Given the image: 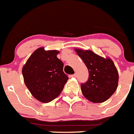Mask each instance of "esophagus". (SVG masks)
<instances>
[{
	"instance_id": "obj_1",
	"label": "esophagus",
	"mask_w": 134,
	"mask_h": 134,
	"mask_svg": "<svg viewBox=\"0 0 134 134\" xmlns=\"http://www.w3.org/2000/svg\"><path fill=\"white\" fill-rule=\"evenodd\" d=\"M76 76H77L76 74H74L71 75V77H73V78H76Z\"/></svg>"
}]
</instances>
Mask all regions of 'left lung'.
<instances>
[{
    "mask_svg": "<svg viewBox=\"0 0 134 134\" xmlns=\"http://www.w3.org/2000/svg\"><path fill=\"white\" fill-rule=\"evenodd\" d=\"M89 70V78L81 84V91L88 100L103 103L116 92L118 84V72L110 58H103L91 50L75 49Z\"/></svg>",
    "mask_w": 134,
    "mask_h": 134,
    "instance_id": "1",
    "label": "left lung"
}]
</instances>
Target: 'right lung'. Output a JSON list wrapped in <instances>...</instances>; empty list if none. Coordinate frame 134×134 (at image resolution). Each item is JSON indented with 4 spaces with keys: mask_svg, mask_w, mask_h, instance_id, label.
<instances>
[{
    "mask_svg": "<svg viewBox=\"0 0 134 134\" xmlns=\"http://www.w3.org/2000/svg\"><path fill=\"white\" fill-rule=\"evenodd\" d=\"M58 50L37 49L24 65L22 74L31 95L47 103L61 93L69 78L63 72V63L57 58Z\"/></svg>",
    "mask_w": 134,
    "mask_h": 134,
    "instance_id": "1",
    "label": "right lung"
}]
</instances>
